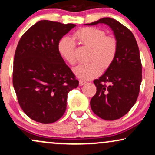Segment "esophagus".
<instances>
[{
    "label": "esophagus",
    "mask_w": 155,
    "mask_h": 155,
    "mask_svg": "<svg viewBox=\"0 0 155 155\" xmlns=\"http://www.w3.org/2000/svg\"><path fill=\"white\" fill-rule=\"evenodd\" d=\"M84 84H86V81H83V80H79V86H83Z\"/></svg>",
    "instance_id": "34e87169"
}]
</instances>
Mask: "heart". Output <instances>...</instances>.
Returning a JSON list of instances; mask_svg holds the SVG:
<instances>
[{"label": "heart", "mask_w": 155, "mask_h": 155, "mask_svg": "<svg viewBox=\"0 0 155 155\" xmlns=\"http://www.w3.org/2000/svg\"><path fill=\"white\" fill-rule=\"evenodd\" d=\"M74 38L83 45L91 48L87 64H81L74 68V74L79 79L90 80L101 74V69L106 70L114 61L117 53L116 38L106 35L103 30L94 27H86L74 33ZM58 50L60 56L68 63L74 65L76 63V44L68 37H63L59 41Z\"/></svg>", "instance_id": "obj_1"}]
</instances>
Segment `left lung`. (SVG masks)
Listing matches in <instances>:
<instances>
[{"label": "left lung", "mask_w": 155, "mask_h": 155, "mask_svg": "<svg viewBox=\"0 0 155 155\" xmlns=\"http://www.w3.org/2000/svg\"><path fill=\"white\" fill-rule=\"evenodd\" d=\"M104 23L111 28L117 41L114 61L93 82L97 87L90 101L92 111L105 120H118L136 104L142 81L140 52L134 35L116 19L105 17L87 25Z\"/></svg>", "instance_id": "obj_1"}]
</instances>
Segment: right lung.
Masks as SVG:
<instances>
[{"label":"right lung","instance_id":"add662e5","mask_svg":"<svg viewBox=\"0 0 155 155\" xmlns=\"http://www.w3.org/2000/svg\"><path fill=\"white\" fill-rule=\"evenodd\" d=\"M76 26L41 20L21 37L15 51L13 86L27 116L48 124L63 117L67 95L79 81L58 50L63 35Z\"/></svg>","mask_w":155,"mask_h":155}]
</instances>
